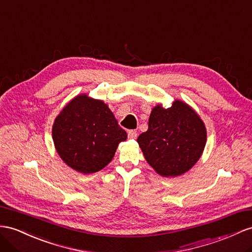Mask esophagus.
Here are the masks:
<instances>
[{
    "mask_svg": "<svg viewBox=\"0 0 252 252\" xmlns=\"http://www.w3.org/2000/svg\"><path fill=\"white\" fill-rule=\"evenodd\" d=\"M127 137L130 138V139H135L137 137V133L135 132L134 130H131V131H128L127 132Z\"/></svg>",
    "mask_w": 252,
    "mask_h": 252,
    "instance_id": "obj_1",
    "label": "esophagus"
}]
</instances>
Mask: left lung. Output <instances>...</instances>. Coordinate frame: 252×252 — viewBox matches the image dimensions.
<instances>
[{
    "label": "left lung",
    "instance_id": "8db88e82",
    "mask_svg": "<svg viewBox=\"0 0 252 252\" xmlns=\"http://www.w3.org/2000/svg\"><path fill=\"white\" fill-rule=\"evenodd\" d=\"M137 143L144 157L159 176H181L201 158L206 144L204 122L188 103L176 99L170 107L152 108L148 130Z\"/></svg>",
    "mask_w": 252,
    "mask_h": 252
}]
</instances>
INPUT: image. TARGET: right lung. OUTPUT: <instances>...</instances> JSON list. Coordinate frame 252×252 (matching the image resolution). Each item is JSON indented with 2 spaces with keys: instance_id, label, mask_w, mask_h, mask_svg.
I'll list each match as a JSON object with an SVG mask.
<instances>
[{
  "instance_id": "obj_1",
  "label": "right lung",
  "mask_w": 252,
  "mask_h": 252,
  "mask_svg": "<svg viewBox=\"0 0 252 252\" xmlns=\"http://www.w3.org/2000/svg\"><path fill=\"white\" fill-rule=\"evenodd\" d=\"M54 147L70 168L89 175L113 159L126 132L118 126L106 103L77 94L57 115L52 126Z\"/></svg>"
}]
</instances>
